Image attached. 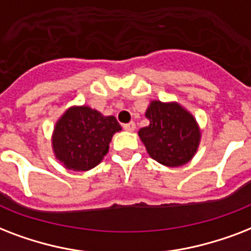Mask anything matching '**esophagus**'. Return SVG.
<instances>
[{"instance_id":"esophagus-1","label":"esophagus","mask_w":251,"mask_h":251,"mask_svg":"<svg viewBox=\"0 0 251 251\" xmlns=\"http://www.w3.org/2000/svg\"><path fill=\"white\" fill-rule=\"evenodd\" d=\"M123 128H124V129H126V131H128V132H133V131H135V128H136V124L133 123V122H129V123L124 124Z\"/></svg>"}]
</instances>
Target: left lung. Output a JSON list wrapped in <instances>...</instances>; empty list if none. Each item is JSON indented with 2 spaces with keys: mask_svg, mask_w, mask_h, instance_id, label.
Wrapping results in <instances>:
<instances>
[{
  "mask_svg": "<svg viewBox=\"0 0 251 251\" xmlns=\"http://www.w3.org/2000/svg\"><path fill=\"white\" fill-rule=\"evenodd\" d=\"M145 116L149 126L140 128L139 137L153 160L169 168L183 166L192 160L201 132L191 112L176 102L152 100Z\"/></svg>",
  "mask_w": 251,
  "mask_h": 251,
  "instance_id": "left-lung-1",
  "label": "left lung"
}]
</instances>
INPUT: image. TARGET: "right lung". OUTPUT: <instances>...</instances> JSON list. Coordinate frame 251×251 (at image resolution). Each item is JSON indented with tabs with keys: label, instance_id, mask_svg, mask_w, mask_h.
I'll return each mask as SVG.
<instances>
[{
	"label": "right lung",
	"instance_id": "1",
	"mask_svg": "<svg viewBox=\"0 0 251 251\" xmlns=\"http://www.w3.org/2000/svg\"><path fill=\"white\" fill-rule=\"evenodd\" d=\"M119 131L115 116H104L85 104L72 106L53 128V154L68 170L87 172L102 162L112 136Z\"/></svg>",
	"mask_w": 251,
	"mask_h": 251
}]
</instances>
